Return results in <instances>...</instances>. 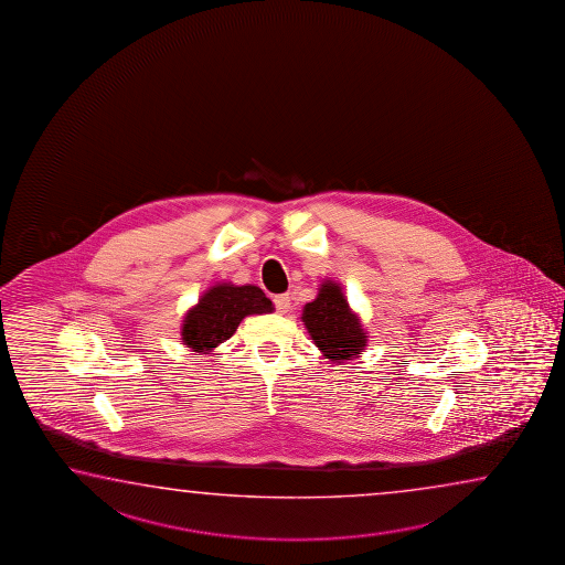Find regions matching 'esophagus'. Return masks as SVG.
<instances>
[{
	"label": "esophagus",
	"instance_id": "obj_1",
	"mask_svg": "<svg viewBox=\"0 0 565 565\" xmlns=\"http://www.w3.org/2000/svg\"><path fill=\"white\" fill-rule=\"evenodd\" d=\"M273 302H275V308H277V312H280V315H287L288 310H290V297L288 295H277V297L273 298Z\"/></svg>",
	"mask_w": 565,
	"mask_h": 565
}]
</instances>
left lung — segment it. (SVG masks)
Returning a JSON list of instances; mask_svg holds the SVG:
<instances>
[{
	"label": "left lung",
	"instance_id": "8db88e82",
	"mask_svg": "<svg viewBox=\"0 0 565 565\" xmlns=\"http://www.w3.org/2000/svg\"><path fill=\"white\" fill-rule=\"evenodd\" d=\"M302 322L315 344L332 362H345L364 350L365 334L358 316L350 312L338 285L324 282L315 302H308Z\"/></svg>",
	"mask_w": 565,
	"mask_h": 565
}]
</instances>
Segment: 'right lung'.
I'll use <instances>...</instances> for the list:
<instances>
[{"label":"right lung","instance_id":"add662e5","mask_svg":"<svg viewBox=\"0 0 565 565\" xmlns=\"http://www.w3.org/2000/svg\"><path fill=\"white\" fill-rule=\"evenodd\" d=\"M270 310L273 302L258 287L217 285L185 316L182 340L195 352H210L235 334L245 316L265 315Z\"/></svg>","mask_w":565,"mask_h":565}]
</instances>
